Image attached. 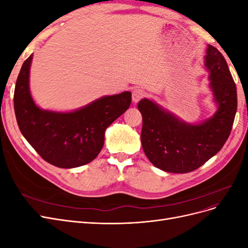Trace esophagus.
<instances>
[{
  "label": "esophagus",
  "mask_w": 248,
  "mask_h": 248,
  "mask_svg": "<svg viewBox=\"0 0 248 248\" xmlns=\"http://www.w3.org/2000/svg\"><path fill=\"white\" fill-rule=\"evenodd\" d=\"M146 92L144 91V90L141 89H136L134 91L132 92V102L133 103H138L141 98H144V97L146 96Z\"/></svg>",
  "instance_id": "obj_1"
}]
</instances>
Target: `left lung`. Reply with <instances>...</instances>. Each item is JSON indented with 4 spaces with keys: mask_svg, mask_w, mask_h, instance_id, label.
Masks as SVG:
<instances>
[{
    "mask_svg": "<svg viewBox=\"0 0 248 248\" xmlns=\"http://www.w3.org/2000/svg\"><path fill=\"white\" fill-rule=\"evenodd\" d=\"M205 67L217 109L204 122L187 123L147 98L138 104L142 116V150L159 170L176 174L197 170L220 151L230 136L237 111V89L226 60L210 44Z\"/></svg>",
    "mask_w": 248,
    "mask_h": 248,
    "instance_id": "obj_1",
    "label": "left lung"
}]
</instances>
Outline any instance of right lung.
<instances>
[{
	"instance_id": "1",
	"label": "right lung",
	"mask_w": 248,
	"mask_h": 248,
	"mask_svg": "<svg viewBox=\"0 0 248 248\" xmlns=\"http://www.w3.org/2000/svg\"><path fill=\"white\" fill-rule=\"evenodd\" d=\"M33 55L21 66L14 90V111L22 136L52 166L81 167L99 154L108 127L127 110L131 93L103 96L72 111L40 108L30 92Z\"/></svg>"
}]
</instances>
